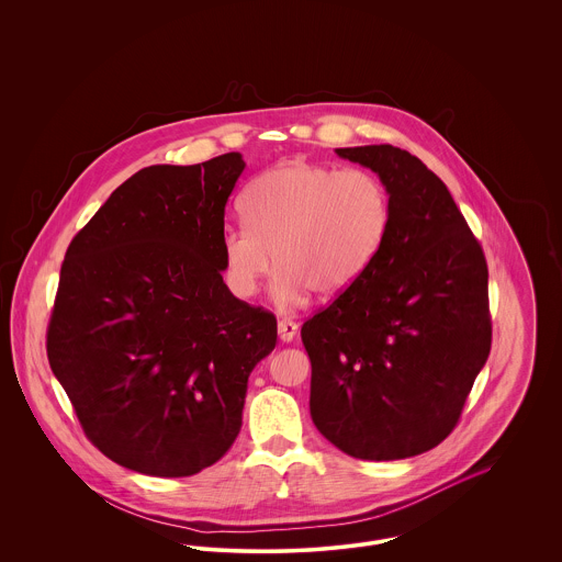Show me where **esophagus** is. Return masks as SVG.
Masks as SVG:
<instances>
[{
    "mask_svg": "<svg viewBox=\"0 0 562 562\" xmlns=\"http://www.w3.org/2000/svg\"><path fill=\"white\" fill-rule=\"evenodd\" d=\"M296 330H299V324L293 321H280L278 322V337L289 344L296 337Z\"/></svg>",
    "mask_w": 562,
    "mask_h": 562,
    "instance_id": "obj_1",
    "label": "esophagus"
}]
</instances>
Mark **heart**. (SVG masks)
<instances>
[{
  "mask_svg": "<svg viewBox=\"0 0 562 562\" xmlns=\"http://www.w3.org/2000/svg\"><path fill=\"white\" fill-rule=\"evenodd\" d=\"M246 223L221 238L225 278L252 296L271 271L276 301L299 305L307 291L335 296L373 266L392 218L390 193L367 170L289 161L257 177L241 198Z\"/></svg>",
  "mask_w": 562,
  "mask_h": 562,
  "instance_id": "1",
  "label": "heart"
}]
</instances>
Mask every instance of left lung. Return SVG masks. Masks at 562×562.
Returning <instances> with one entry per match:
<instances>
[{
  "label": "left lung",
  "mask_w": 562,
  "mask_h": 562,
  "mask_svg": "<svg viewBox=\"0 0 562 562\" xmlns=\"http://www.w3.org/2000/svg\"><path fill=\"white\" fill-rule=\"evenodd\" d=\"M337 156L379 175L392 218L373 266L301 328L312 419L356 459L426 453L453 431L491 351L486 259L419 158L394 145Z\"/></svg>",
  "instance_id": "8db88e82"
}]
</instances>
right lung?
I'll list each match as a JSON object with an SVG mask.
<instances>
[{
    "instance_id": "add662e5",
    "label": "right lung",
    "mask_w": 562,
    "mask_h": 562,
    "mask_svg": "<svg viewBox=\"0 0 562 562\" xmlns=\"http://www.w3.org/2000/svg\"><path fill=\"white\" fill-rule=\"evenodd\" d=\"M240 154L138 170L69 244L46 348L88 440L149 476H193L229 451L248 374L276 348L271 312L223 282Z\"/></svg>"
}]
</instances>
